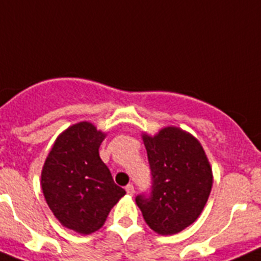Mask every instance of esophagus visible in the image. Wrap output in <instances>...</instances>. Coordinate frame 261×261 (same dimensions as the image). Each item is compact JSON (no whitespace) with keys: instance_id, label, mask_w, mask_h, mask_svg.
Returning a JSON list of instances; mask_svg holds the SVG:
<instances>
[{"instance_id":"esophagus-1","label":"esophagus","mask_w":261,"mask_h":261,"mask_svg":"<svg viewBox=\"0 0 261 261\" xmlns=\"http://www.w3.org/2000/svg\"><path fill=\"white\" fill-rule=\"evenodd\" d=\"M126 192H127V194H130V196H134V193H135V190H134V185L128 184L127 187H126Z\"/></svg>"}]
</instances>
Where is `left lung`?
<instances>
[{"label": "left lung", "instance_id": "8db88e82", "mask_svg": "<svg viewBox=\"0 0 261 261\" xmlns=\"http://www.w3.org/2000/svg\"><path fill=\"white\" fill-rule=\"evenodd\" d=\"M143 142L152 185L135 202L155 232L177 234L202 213L212 190V167L198 140L178 127L162 128L155 137L144 134Z\"/></svg>", "mask_w": 261, "mask_h": 261}]
</instances>
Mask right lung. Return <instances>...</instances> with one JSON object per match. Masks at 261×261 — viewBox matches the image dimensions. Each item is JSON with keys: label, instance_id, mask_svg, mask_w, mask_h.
Masks as SVG:
<instances>
[{"label": "right lung", "instance_id": "1", "mask_svg": "<svg viewBox=\"0 0 261 261\" xmlns=\"http://www.w3.org/2000/svg\"><path fill=\"white\" fill-rule=\"evenodd\" d=\"M105 137L89 122L73 124L59 135L43 165L47 205L64 227L79 234L102 227L113 206L126 194L99 158Z\"/></svg>", "mask_w": 261, "mask_h": 261}]
</instances>
